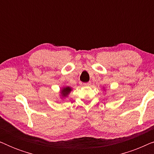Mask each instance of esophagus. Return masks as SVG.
<instances>
[{"label": "esophagus", "instance_id": "obj_1", "mask_svg": "<svg viewBox=\"0 0 154 154\" xmlns=\"http://www.w3.org/2000/svg\"><path fill=\"white\" fill-rule=\"evenodd\" d=\"M90 82H88V83H83V85H85V86H90Z\"/></svg>", "mask_w": 154, "mask_h": 154}]
</instances>
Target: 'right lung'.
<instances>
[{
	"instance_id": "add662e5",
	"label": "right lung",
	"mask_w": 154,
	"mask_h": 154,
	"mask_svg": "<svg viewBox=\"0 0 154 154\" xmlns=\"http://www.w3.org/2000/svg\"><path fill=\"white\" fill-rule=\"evenodd\" d=\"M71 91V88L70 87L63 88L62 90H61V94H62V97H66Z\"/></svg>"
}]
</instances>
